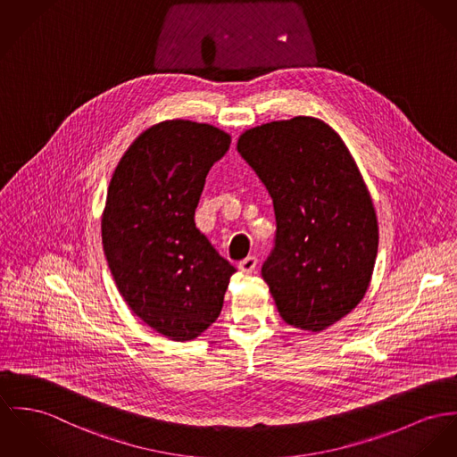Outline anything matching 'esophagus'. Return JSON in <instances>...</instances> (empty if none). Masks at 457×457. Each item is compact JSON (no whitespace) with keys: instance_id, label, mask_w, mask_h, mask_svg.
<instances>
[{"instance_id":"obj_1","label":"esophagus","mask_w":457,"mask_h":457,"mask_svg":"<svg viewBox=\"0 0 457 457\" xmlns=\"http://www.w3.org/2000/svg\"><path fill=\"white\" fill-rule=\"evenodd\" d=\"M255 268H257V257H253V255H248L244 261H240V264H238V270L242 273H245V275L253 273Z\"/></svg>"}]
</instances>
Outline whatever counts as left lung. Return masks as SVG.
<instances>
[{"label":"left lung","mask_w":457,"mask_h":457,"mask_svg":"<svg viewBox=\"0 0 457 457\" xmlns=\"http://www.w3.org/2000/svg\"><path fill=\"white\" fill-rule=\"evenodd\" d=\"M238 153L266 186L277 219L262 278L281 318L323 330L363 299L378 255V219L341 137L297 116L246 130Z\"/></svg>","instance_id":"8db88e82"}]
</instances>
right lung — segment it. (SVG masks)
<instances>
[{"mask_svg":"<svg viewBox=\"0 0 457 457\" xmlns=\"http://www.w3.org/2000/svg\"><path fill=\"white\" fill-rule=\"evenodd\" d=\"M231 137L207 123H158L132 142L109 182L105 259L130 310L172 341L217 320L235 266L196 228L205 179Z\"/></svg>","mask_w":457,"mask_h":457,"instance_id":"1","label":"right lung"}]
</instances>
